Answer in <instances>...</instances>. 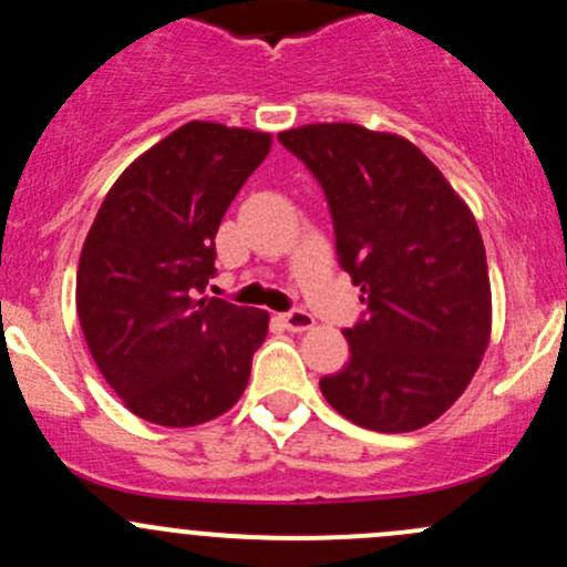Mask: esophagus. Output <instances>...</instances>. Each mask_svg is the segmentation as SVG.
<instances>
[{"instance_id": "1", "label": "esophagus", "mask_w": 567, "mask_h": 567, "mask_svg": "<svg viewBox=\"0 0 567 567\" xmlns=\"http://www.w3.org/2000/svg\"><path fill=\"white\" fill-rule=\"evenodd\" d=\"M282 323L288 331H307L316 326V318H312L307 310H290L282 316Z\"/></svg>"}]
</instances>
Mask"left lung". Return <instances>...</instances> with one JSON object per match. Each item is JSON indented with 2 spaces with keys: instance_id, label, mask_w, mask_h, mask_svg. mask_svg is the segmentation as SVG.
<instances>
[{
  "instance_id": "obj_1",
  "label": "left lung",
  "mask_w": 567,
  "mask_h": 567,
  "mask_svg": "<svg viewBox=\"0 0 567 567\" xmlns=\"http://www.w3.org/2000/svg\"><path fill=\"white\" fill-rule=\"evenodd\" d=\"M320 183L337 260L362 288L351 359L320 392L353 425L409 433L442 416L472 381L491 334L477 221L420 147L353 123L279 134Z\"/></svg>"
}]
</instances>
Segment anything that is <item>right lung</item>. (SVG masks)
<instances>
[{
	"instance_id": "obj_1",
	"label": "right lung",
	"mask_w": 567,
	"mask_h": 567,
	"mask_svg": "<svg viewBox=\"0 0 567 567\" xmlns=\"http://www.w3.org/2000/svg\"><path fill=\"white\" fill-rule=\"evenodd\" d=\"M268 151L260 131L181 125L117 177L90 227L79 320L106 384L142 420L199 425L247 390L268 312L203 293L221 216Z\"/></svg>"
}]
</instances>
